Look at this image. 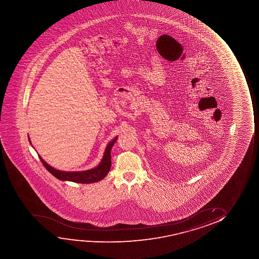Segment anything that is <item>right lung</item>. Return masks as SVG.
I'll use <instances>...</instances> for the list:
<instances>
[{
  "label": "right lung",
  "instance_id": "right-lung-1",
  "mask_svg": "<svg viewBox=\"0 0 259 259\" xmlns=\"http://www.w3.org/2000/svg\"><path fill=\"white\" fill-rule=\"evenodd\" d=\"M117 136L107 145L103 159L101 161L99 165L91 170H84V171H63V170H57L53 167L50 166V164H48L41 158V156H39V159L48 171H50V174L60 181H72V182L82 183V184L97 182V181H102L104 177H106L107 174L110 171V167H111L110 151H111V148L113 147L114 143L117 141ZM29 142L31 143L30 140H29Z\"/></svg>",
  "mask_w": 259,
  "mask_h": 259
}]
</instances>
